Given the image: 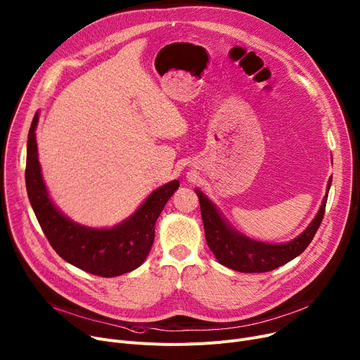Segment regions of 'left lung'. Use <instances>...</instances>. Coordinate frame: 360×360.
Listing matches in <instances>:
<instances>
[{
  "label": "left lung",
  "instance_id": "obj_1",
  "mask_svg": "<svg viewBox=\"0 0 360 360\" xmlns=\"http://www.w3.org/2000/svg\"><path fill=\"white\" fill-rule=\"evenodd\" d=\"M331 185V178L327 184V193ZM200 205H201V217L204 223V231L207 245L217 257L221 265L237 271V272H269L274 271L285 263H288L298 255H301L316 236L326 211L327 195L323 200V204L316 215V219L305 229L302 234L295 237L294 240L282 245H271L256 242L252 238L236 231L233 227L227 224V221L221 217L219 210L201 193L195 191Z\"/></svg>",
  "mask_w": 360,
  "mask_h": 360
}]
</instances>
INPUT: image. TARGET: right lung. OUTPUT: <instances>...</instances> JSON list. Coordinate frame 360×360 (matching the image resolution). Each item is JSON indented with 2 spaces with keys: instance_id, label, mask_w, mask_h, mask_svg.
<instances>
[{
  "instance_id": "obj_1",
  "label": "right lung",
  "mask_w": 360,
  "mask_h": 360,
  "mask_svg": "<svg viewBox=\"0 0 360 360\" xmlns=\"http://www.w3.org/2000/svg\"><path fill=\"white\" fill-rule=\"evenodd\" d=\"M36 112L29 131L26 188L37 221L55 252L88 274L112 278L134 271L148 257L155 240V223L175 191L178 181L166 184L146 198L127 220L112 229L77 224L53 205L41 176L37 158Z\"/></svg>"
}]
</instances>
